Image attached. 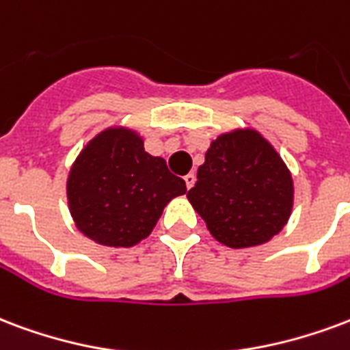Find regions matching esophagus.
<instances>
[{
	"label": "esophagus",
	"mask_w": 350,
	"mask_h": 350,
	"mask_svg": "<svg viewBox=\"0 0 350 350\" xmlns=\"http://www.w3.org/2000/svg\"><path fill=\"white\" fill-rule=\"evenodd\" d=\"M185 183H186V188L190 190L191 186L196 185V175H193V173H188V175H185Z\"/></svg>",
	"instance_id": "esophagus-1"
}]
</instances>
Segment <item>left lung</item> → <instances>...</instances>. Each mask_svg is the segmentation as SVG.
<instances>
[{
    "label": "left lung",
    "mask_w": 350,
    "mask_h": 350,
    "mask_svg": "<svg viewBox=\"0 0 350 350\" xmlns=\"http://www.w3.org/2000/svg\"><path fill=\"white\" fill-rule=\"evenodd\" d=\"M186 197L215 240L243 249L284 228L293 208V178L258 131L236 129L210 144Z\"/></svg>",
    "instance_id": "1"
}]
</instances>
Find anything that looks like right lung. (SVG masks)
<instances>
[{"label":"right lung","mask_w":350,"mask_h":350,"mask_svg":"<svg viewBox=\"0 0 350 350\" xmlns=\"http://www.w3.org/2000/svg\"><path fill=\"white\" fill-rule=\"evenodd\" d=\"M66 193L75 227L86 238L133 247L151 234L165 204L186 193V183L164 159L147 153L136 131L109 127L79 153Z\"/></svg>","instance_id":"obj_1"}]
</instances>
